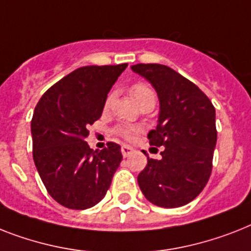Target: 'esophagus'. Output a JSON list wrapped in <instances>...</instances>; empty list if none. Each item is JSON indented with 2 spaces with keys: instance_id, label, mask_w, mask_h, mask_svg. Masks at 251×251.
Returning <instances> with one entry per match:
<instances>
[{
  "instance_id": "obj_1",
  "label": "esophagus",
  "mask_w": 251,
  "mask_h": 251,
  "mask_svg": "<svg viewBox=\"0 0 251 251\" xmlns=\"http://www.w3.org/2000/svg\"><path fill=\"white\" fill-rule=\"evenodd\" d=\"M121 152L124 157H129L132 152V148L130 146H126V144H122L121 146Z\"/></svg>"
}]
</instances>
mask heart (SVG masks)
Returning a JSON list of instances; mask_svg holds the SVG:
<instances>
[{
	"instance_id": "1",
	"label": "heart",
	"mask_w": 251,
	"mask_h": 251,
	"mask_svg": "<svg viewBox=\"0 0 251 251\" xmlns=\"http://www.w3.org/2000/svg\"><path fill=\"white\" fill-rule=\"evenodd\" d=\"M130 94L131 97L135 99V101L139 104L140 101L144 100L146 98L153 95V91L151 90L150 86H147L146 83L138 82L134 83L131 87H130ZM139 132L138 127H134V126H121L117 129V134L121 135L122 138H125L126 140H132L136 136V134Z\"/></svg>"
}]
</instances>
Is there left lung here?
Instances as JSON below:
<instances>
[{
  "mask_svg": "<svg viewBox=\"0 0 251 251\" xmlns=\"http://www.w3.org/2000/svg\"><path fill=\"white\" fill-rule=\"evenodd\" d=\"M135 73L150 81L160 100L151 146H164L162 158H148L138 184L150 202L179 207L199 196L210 178L217 144L215 108L189 79L162 64H135Z\"/></svg>",
  "mask_w": 251,
  "mask_h": 251,
  "instance_id": "left-lung-1",
  "label": "left lung"
}]
</instances>
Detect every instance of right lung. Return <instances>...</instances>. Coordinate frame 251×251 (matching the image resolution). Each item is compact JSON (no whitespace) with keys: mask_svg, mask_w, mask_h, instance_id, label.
<instances>
[{"mask_svg":"<svg viewBox=\"0 0 251 251\" xmlns=\"http://www.w3.org/2000/svg\"><path fill=\"white\" fill-rule=\"evenodd\" d=\"M126 67H81L52 85L34 108V165L49 195L68 209L97 205L122 161L119 144L109 142L98 152L85 138L87 126L100 119L108 93Z\"/></svg>","mask_w":251,"mask_h":251,"instance_id":"right-lung-1","label":"right lung"}]
</instances>
